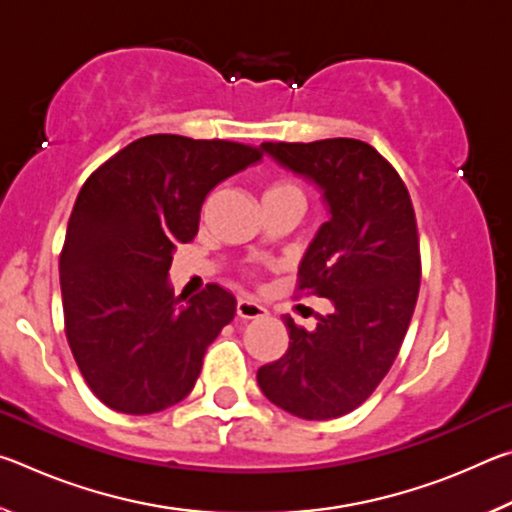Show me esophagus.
<instances>
[{
	"label": "esophagus",
	"mask_w": 512,
	"mask_h": 512,
	"mask_svg": "<svg viewBox=\"0 0 512 512\" xmlns=\"http://www.w3.org/2000/svg\"><path fill=\"white\" fill-rule=\"evenodd\" d=\"M268 311L259 305V302L250 300V298H241L237 302V316L244 318V320H253V318H264Z\"/></svg>",
	"instance_id": "esophagus-1"
}]
</instances>
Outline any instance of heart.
I'll return each mask as SVG.
<instances>
[{
  "label": "heart",
  "mask_w": 512,
  "mask_h": 512,
  "mask_svg": "<svg viewBox=\"0 0 512 512\" xmlns=\"http://www.w3.org/2000/svg\"><path fill=\"white\" fill-rule=\"evenodd\" d=\"M289 192H300V189H298L296 185H293V183H284V180H280V183L268 185L264 196H266V194H289ZM300 194H302V192H300Z\"/></svg>",
  "instance_id": "b5f03b06"
}]
</instances>
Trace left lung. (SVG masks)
Instances as JSON below:
<instances>
[{"mask_svg":"<svg viewBox=\"0 0 512 512\" xmlns=\"http://www.w3.org/2000/svg\"><path fill=\"white\" fill-rule=\"evenodd\" d=\"M262 149L323 192L329 221L302 257L298 291L329 298L332 311L311 332L284 318L289 350L257 370V384L298 418H341L391 370L418 300L420 239L409 189L391 162L350 137Z\"/></svg>","mask_w":512,"mask_h":512,"instance_id":"8db88e82","label":"left lung"}]
</instances>
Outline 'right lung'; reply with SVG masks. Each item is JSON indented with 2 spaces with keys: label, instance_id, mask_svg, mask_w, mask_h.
<instances>
[{
  "label": "right lung",
  "instance_id": "1",
  "mask_svg": "<svg viewBox=\"0 0 512 512\" xmlns=\"http://www.w3.org/2000/svg\"><path fill=\"white\" fill-rule=\"evenodd\" d=\"M262 146L146 135L85 180L60 253L65 334L85 384L119 413H158L192 393L203 357L235 318L219 284L173 296L169 268L205 196L262 160Z\"/></svg>",
  "mask_w": 512,
  "mask_h": 512
}]
</instances>
